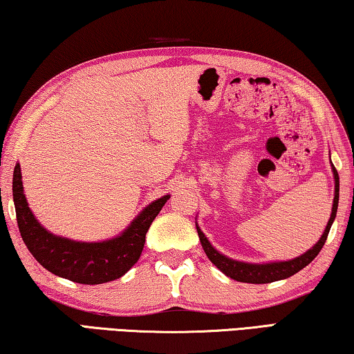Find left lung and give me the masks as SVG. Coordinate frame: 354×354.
<instances>
[{
  "label": "left lung",
  "mask_w": 354,
  "mask_h": 354,
  "mask_svg": "<svg viewBox=\"0 0 354 354\" xmlns=\"http://www.w3.org/2000/svg\"><path fill=\"white\" fill-rule=\"evenodd\" d=\"M331 169L334 176V199H333L331 216H329V221L326 224V227H324V232L322 234L320 240H318L315 245L309 249V251H306L304 254H301V256L295 257L292 260H282V262H266V263L241 262V260H235L224 256V254L219 252L216 248H213V245L208 241L204 232L201 230L198 223H196V229H198L201 245L204 248L207 257L210 259V262L215 265L219 271H223L225 276H229L230 279H235L239 282H248V283H270L274 281L287 279V277L297 274L299 270L304 268V266H308L312 260L318 256V252L322 251L324 241L328 239L329 229H331L335 215H337L339 174L335 171L333 163H331Z\"/></svg>",
  "instance_id": "8db88e82"
}]
</instances>
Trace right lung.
I'll list each match as a JSON object with an SVG mask.
<instances>
[{"label":"right lung","instance_id":"add662e5","mask_svg":"<svg viewBox=\"0 0 354 354\" xmlns=\"http://www.w3.org/2000/svg\"><path fill=\"white\" fill-rule=\"evenodd\" d=\"M12 194L19 230L32 257L64 279L78 283H103L122 277L141 257L146 234L161 208L171 198L150 202L119 235L103 241H77L55 235L34 216L23 189L21 167L15 165Z\"/></svg>","mask_w":354,"mask_h":354}]
</instances>
